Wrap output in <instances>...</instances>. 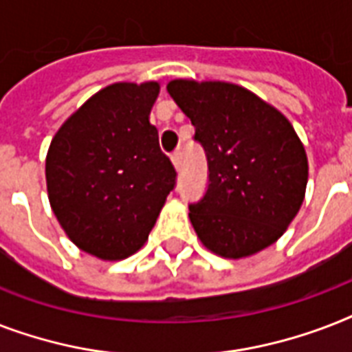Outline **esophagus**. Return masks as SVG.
I'll return each mask as SVG.
<instances>
[{
    "instance_id": "1",
    "label": "esophagus",
    "mask_w": 352,
    "mask_h": 352,
    "mask_svg": "<svg viewBox=\"0 0 352 352\" xmlns=\"http://www.w3.org/2000/svg\"><path fill=\"white\" fill-rule=\"evenodd\" d=\"M171 162L175 166L177 170H181L182 168V151L181 149H177L175 153H171Z\"/></svg>"
}]
</instances>
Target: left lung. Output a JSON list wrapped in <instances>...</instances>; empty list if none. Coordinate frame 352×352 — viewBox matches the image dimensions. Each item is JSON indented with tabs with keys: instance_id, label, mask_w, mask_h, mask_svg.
<instances>
[{
	"instance_id": "left-lung-1",
	"label": "left lung",
	"mask_w": 352,
	"mask_h": 352,
	"mask_svg": "<svg viewBox=\"0 0 352 352\" xmlns=\"http://www.w3.org/2000/svg\"><path fill=\"white\" fill-rule=\"evenodd\" d=\"M168 93L192 120L208 162L206 192L190 203L199 239L232 259L272 245L305 197L309 166L294 127L239 85L173 80Z\"/></svg>"
}]
</instances>
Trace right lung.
Masks as SVG:
<instances>
[{
  "label": "right lung",
  "instance_id": "obj_1",
  "mask_svg": "<svg viewBox=\"0 0 352 352\" xmlns=\"http://www.w3.org/2000/svg\"><path fill=\"white\" fill-rule=\"evenodd\" d=\"M159 84H113L91 96L54 135L47 153L52 212L74 245L124 259L146 243L177 171L149 111Z\"/></svg>",
  "mask_w": 352,
  "mask_h": 352
}]
</instances>
